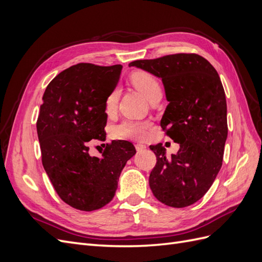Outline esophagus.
Masks as SVG:
<instances>
[{"instance_id":"1","label":"esophagus","mask_w":262,"mask_h":262,"mask_svg":"<svg viewBox=\"0 0 262 262\" xmlns=\"http://www.w3.org/2000/svg\"><path fill=\"white\" fill-rule=\"evenodd\" d=\"M136 148H137L138 152H140V150H143V149H145V148H146V146H145L144 144L138 143V144H136Z\"/></svg>"}]
</instances>
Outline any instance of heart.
Returning <instances> with one entry per match:
<instances>
[{
    "label": "heart",
    "instance_id": "b5f03b06",
    "mask_svg": "<svg viewBox=\"0 0 262 262\" xmlns=\"http://www.w3.org/2000/svg\"><path fill=\"white\" fill-rule=\"evenodd\" d=\"M132 83L137 89L150 100L158 94H162L160 83L155 77L147 73H138L132 76ZM118 102V91L115 90L110 93L106 99L105 108L107 113H112L117 107ZM150 129L149 121H138V120H124L116 126L115 134L118 138L131 139V140H143L146 138L148 130Z\"/></svg>",
    "mask_w": 262,
    "mask_h": 262
}]
</instances>
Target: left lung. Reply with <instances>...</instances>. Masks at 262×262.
<instances>
[{
	"label": "left lung",
	"mask_w": 262,
	"mask_h": 262,
	"mask_svg": "<svg viewBox=\"0 0 262 262\" xmlns=\"http://www.w3.org/2000/svg\"><path fill=\"white\" fill-rule=\"evenodd\" d=\"M129 66L162 78L169 104L161 126L180 145L169 160L163 144L149 146L157 161L149 173L150 190L168 207L191 205L207 193L223 161L227 107L221 78L211 63L195 53L137 60Z\"/></svg>",
	"instance_id": "1"
}]
</instances>
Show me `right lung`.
<instances>
[{"mask_svg":"<svg viewBox=\"0 0 262 262\" xmlns=\"http://www.w3.org/2000/svg\"><path fill=\"white\" fill-rule=\"evenodd\" d=\"M122 66L78 63L47 86L37 120L43 168L61 199L81 211L105 207L115 196L120 172L137 153L128 141H113L101 158L89 154V142L106 140V99Z\"/></svg>","mask_w":262,"mask_h":262,"instance_id":"obj_1","label":"right lung"}]
</instances>
